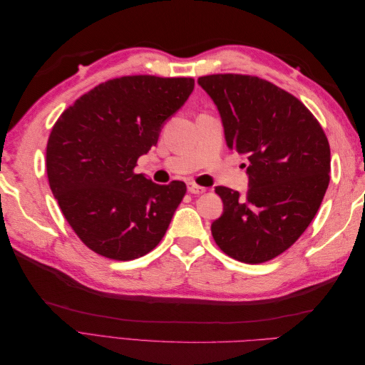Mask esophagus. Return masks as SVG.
<instances>
[{"instance_id": "esophagus-1", "label": "esophagus", "mask_w": 365, "mask_h": 365, "mask_svg": "<svg viewBox=\"0 0 365 365\" xmlns=\"http://www.w3.org/2000/svg\"><path fill=\"white\" fill-rule=\"evenodd\" d=\"M187 192L192 193V195H201V193L205 192V189L201 185H196L195 182H189V184H187Z\"/></svg>"}]
</instances>
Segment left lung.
<instances>
[{
    "instance_id": "1",
    "label": "left lung",
    "mask_w": 365,
    "mask_h": 365,
    "mask_svg": "<svg viewBox=\"0 0 365 365\" xmlns=\"http://www.w3.org/2000/svg\"><path fill=\"white\" fill-rule=\"evenodd\" d=\"M197 83L216 105L228 149L245 158L248 190L216 187L224 212L213 220L217 247L244 263L288 250L312 222L329 185L323 128L292 94L254 76L212 74Z\"/></svg>"
}]
</instances>
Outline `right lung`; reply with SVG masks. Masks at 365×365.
<instances>
[{"label":"right lung","mask_w":365,"mask_h":365,"mask_svg":"<svg viewBox=\"0 0 365 365\" xmlns=\"http://www.w3.org/2000/svg\"><path fill=\"white\" fill-rule=\"evenodd\" d=\"M193 88L192 77H118L77 98L53 126L50 189L74 233L94 252L134 260L165 235L185 184L160 185L134 169Z\"/></svg>","instance_id":"right-lung-1"}]
</instances>
